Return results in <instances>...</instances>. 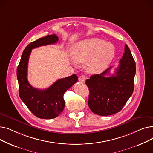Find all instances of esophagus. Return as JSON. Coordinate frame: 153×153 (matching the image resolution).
<instances>
[{
	"mask_svg": "<svg viewBox=\"0 0 153 153\" xmlns=\"http://www.w3.org/2000/svg\"><path fill=\"white\" fill-rule=\"evenodd\" d=\"M85 79H86V77L84 75H81L79 77V81H80L82 83H84L85 81Z\"/></svg>",
	"mask_w": 153,
	"mask_h": 153,
	"instance_id": "obj_1",
	"label": "esophagus"
}]
</instances>
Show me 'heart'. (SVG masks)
Instances as JSON below:
<instances>
[{
	"label": "heart",
	"instance_id": "1",
	"mask_svg": "<svg viewBox=\"0 0 153 153\" xmlns=\"http://www.w3.org/2000/svg\"><path fill=\"white\" fill-rule=\"evenodd\" d=\"M115 53L114 46L99 38L83 40L76 43L72 50L73 61L86 62V70L97 74L105 70L113 60Z\"/></svg>",
	"mask_w": 153,
	"mask_h": 153
}]
</instances>
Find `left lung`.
<instances>
[{"label":"left lung","mask_w":153,"mask_h":153,"mask_svg":"<svg viewBox=\"0 0 153 153\" xmlns=\"http://www.w3.org/2000/svg\"><path fill=\"white\" fill-rule=\"evenodd\" d=\"M119 62L115 74L106 76L110 75V67L86 80L85 84L89 90L88 105L95 114L107 116L117 113L133 94L136 63L126 44Z\"/></svg>","instance_id":"1"}]
</instances>
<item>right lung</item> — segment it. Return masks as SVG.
I'll return each mask as SVG.
<instances>
[{
  "instance_id": "obj_1",
  "label": "right lung",
  "mask_w": 153,
  "mask_h": 153,
  "mask_svg": "<svg viewBox=\"0 0 153 153\" xmlns=\"http://www.w3.org/2000/svg\"><path fill=\"white\" fill-rule=\"evenodd\" d=\"M58 39V37L54 34L30 43L23 52L17 70L20 97L31 113L39 118L52 119L59 116L65 105L63 99L64 92L78 80L76 74H72L58 79L44 90L33 87L28 81V63L31 50L41 46L54 44Z\"/></svg>"
}]
</instances>
